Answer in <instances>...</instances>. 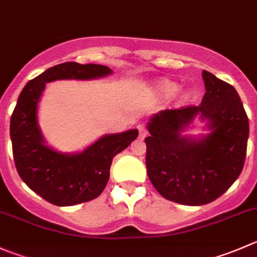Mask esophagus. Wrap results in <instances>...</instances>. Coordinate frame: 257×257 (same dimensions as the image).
<instances>
[{"instance_id": "obj_1", "label": "esophagus", "mask_w": 257, "mask_h": 257, "mask_svg": "<svg viewBox=\"0 0 257 257\" xmlns=\"http://www.w3.org/2000/svg\"><path fill=\"white\" fill-rule=\"evenodd\" d=\"M138 129H139V138L141 139H144L147 136H148V131L146 129V126L139 125Z\"/></svg>"}]
</instances>
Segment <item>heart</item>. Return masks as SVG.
Here are the masks:
<instances>
[{
  "mask_svg": "<svg viewBox=\"0 0 257 257\" xmlns=\"http://www.w3.org/2000/svg\"><path fill=\"white\" fill-rule=\"evenodd\" d=\"M177 86L172 83H163L161 85V90L163 91L164 94H172L174 90H176Z\"/></svg>",
  "mask_w": 257,
  "mask_h": 257,
  "instance_id": "b5f03b06",
  "label": "heart"
}]
</instances>
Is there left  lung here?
<instances>
[{
    "instance_id": "left-lung-1",
    "label": "left lung",
    "mask_w": 257,
    "mask_h": 257,
    "mask_svg": "<svg viewBox=\"0 0 257 257\" xmlns=\"http://www.w3.org/2000/svg\"><path fill=\"white\" fill-rule=\"evenodd\" d=\"M206 93L197 106L166 109L148 121L147 173L164 198L201 206L223 195L243 168L248 119L232 85L202 71ZM195 117L206 121L207 135L183 136Z\"/></svg>"
}]
</instances>
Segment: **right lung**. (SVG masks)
Wrapping results in <instances>:
<instances>
[{
  "label": "right lung",
  "mask_w": 257,
  "mask_h": 257,
  "mask_svg": "<svg viewBox=\"0 0 257 257\" xmlns=\"http://www.w3.org/2000/svg\"><path fill=\"white\" fill-rule=\"evenodd\" d=\"M111 73L104 65L64 62L29 81L17 99L10 123L15 166L27 187L52 205L73 206L98 197L109 181L113 158L138 137V131L105 134L78 153L55 151L39 125L42 91L55 80H93Z\"/></svg>",
  "instance_id": "1"
}]
</instances>
